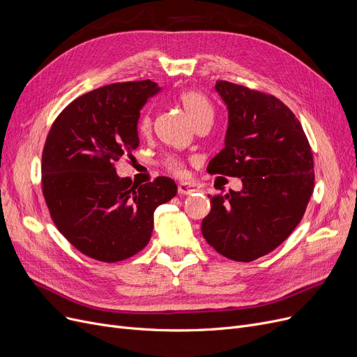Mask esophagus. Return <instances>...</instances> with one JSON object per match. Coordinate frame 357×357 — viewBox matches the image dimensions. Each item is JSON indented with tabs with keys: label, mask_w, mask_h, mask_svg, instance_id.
<instances>
[{
	"label": "esophagus",
	"mask_w": 357,
	"mask_h": 357,
	"mask_svg": "<svg viewBox=\"0 0 357 357\" xmlns=\"http://www.w3.org/2000/svg\"><path fill=\"white\" fill-rule=\"evenodd\" d=\"M195 190H196L195 185H193V184H189V183H181V184H178V189H177L178 195H192Z\"/></svg>",
	"instance_id": "esophagus-1"
}]
</instances>
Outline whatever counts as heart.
I'll return each instance as SVG.
<instances>
[{"instance_id": "heart-1", "label": "heart", "mask_w": 357, "mask_h": 357, "mask_svg": "<svg viewBox=\"0 0 357 357\" xmlns=\"http://www.w3.org/2000/svg\"><path fill=\"white\" fill-rule=\"evenodd\" d=\"M178 101L183 105L184 110L188 112V114L190 116V119L193 121V123H199L200 121H205V119H213V109L211 106L209 101L206 100V97L203 96L202 93L196 91V90H185L181 91L178 94ZM151 113L145 112L138 123V129L142 133H146L151 129ZM164 165L169 169V172L177 174V176H183L184 174V164L180 158L177 157H168L164 161Z\"/></svg>"}]
</instances>
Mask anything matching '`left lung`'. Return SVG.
<instances>
[{
    "label": "left lung",
    "mask_w": 357,
    "mask_h": 357,
    "mask_svg": "<svg viewBox=\"0 0 357 357\" xmlns=\"http://www.w3.org/2000/svg\"><path fill=\"white\" fill-rule=\"evenodd\" d=\"M215 90L227 105L228 129L206 169L240 177L243 190L211 199L202 234L219 254L247 263L279 247L301 222L314 192L312 151L275 96L228 81H216Z\"/></svg>",
    "instance_id": "left-lung-1"
}]
</instances>
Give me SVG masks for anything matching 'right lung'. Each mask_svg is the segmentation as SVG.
<instances>
[{"instance_id": "1", "label": "right lung", "mask_w": 357, "mask_h": 357, "mask_svg": "<svg viewBox=\"0 0 357 357\" xmlns=\"http://www.w3.org/2000/svg\"><path fill=\"white\" fill-rule=\"evenodd\" d=\"M161 89L151 79L116 82L75 98L50 128L42 189L50 218L78 251L106 263L126 260L149 241L154 212L177 193L157 177L142 185L114 162L139 145V110Z\"/></svg>"}]
</instances>
